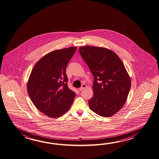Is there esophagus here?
Listing matches in <instances>:
<instances>
[{
    "mask_svg": "<svg viewBox=\"0 0 159 159\" xmlns=\"http://www.w3.org/2000/svg\"><path fill=\"white\" fill-rule=\"evenodd\" d=\"M86 87V84H82V85L81 86V88L79 89V90L80 91H82V90H83Z\"/></svg>",
    "mask_w": 159,
    "mask_h": 159,
    "instance_id": "obj_1",
    "label": "esophagus"
}]
</instances>
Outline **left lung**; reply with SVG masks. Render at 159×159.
Masks as SVG:
<instances>
[{
  "label": "left lung",
  "instance_id": "left-lung-1",
  "mask_svg": "<svg viewBox=\"0 0 159 159\" xmlns=\"http://www.w3.org/2000/svg\"><path fill=\"white\" fill-rule=\"evenodd\" d=\"M79 52L94 77L89 107L101 116H112L125 104L131 89L125 65L115 52L105 48L81 47Z\"/></svg>",
  "mask_w": 159,
  "mask_h": 159
}]
</instances>
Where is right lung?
Returning <instances> with one entry per match:
<instances>
[{"instance_id":"1","label":"right lung","mask_w":159,"mask_h":159,"mask_svg":"<svg viewBox=\"0 0 159 159\" xmlns=\"http://www.w3.org/2000/svg\"><path fill=\"white\" fill-rule=\"evenodd\" d=\"M77 47L55 50L34 66L27 82V91L36 108L51 118L64 114L71 107L75 93L69 89L66 68Z\"/></svg>"}]
</instances>
